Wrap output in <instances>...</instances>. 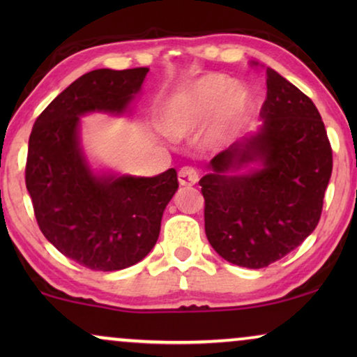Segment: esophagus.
Listing matches in <instances>:
<instances>
[{
    "label": "esophagus",
    "mask_w": 357,
    "mask_h": 357,
    "mask_svg": "<svg viewBox=\"0 0 357 357\" xmlns=\"http://www.w3.org/2000/svg\"><path fill=\"white\" fill-rule=\"evenodd\" d=\"M198 182V172L193 167H182L178 170V183L183 187H192Z\"/></svg>",
    "instance_id": "1"
}]
</instances>
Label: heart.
Returning a JSON list of instances; mask_svg holds the SVG:
<instances>
[{
	"label": "heart",
	"instance_id": "obj_1",
	"mask_svg": "<svg viewBox=\"0 0 357 357\" xmlns=\"http://www.w3.org/2000/svg\"><path fill=\"white\" fill-rule=\"evenodd\" d=\"M247 107L248 96L242 87H236L222 75H208L169 102L164 125L170 135L180 138L192 133L218 112L216 121L204 136V143L213 146L226 138L229 121L243 114Z\"/></svg>",
	"mask_w": 357,
	"mask_h": 357
}]
</instances>
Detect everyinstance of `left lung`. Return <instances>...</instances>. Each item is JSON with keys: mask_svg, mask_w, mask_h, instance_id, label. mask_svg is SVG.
<instances>
[{"mask_svg": "<svg viewBox=\"0 0 357 357\" xmlns=\"http://www.w3.org/2000/svg\"><path fill=\"white\" fill-rule=\"evenodd\" d=\"M260 116V131L214 155L199 180L209 243L224 260L253 270L281 260L314 232L333 169L315 104L271 68ZM250 162L261 167L235 174Z\"/></svg>", "mask_w": 357, "mask_h": 357, "instance_id": "8db88e82", "label": "left lung"}]
</instances>
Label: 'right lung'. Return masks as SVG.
Segmentation results:
<instances>
[{
    "label": "right lung",
    "instance_id": "right-lung-1",
    "mask_svg": "<svg viewBox=\"0 0 357 357\" xmlns=\"http://www.w3.org/2000/svg\"><path fill=\"white\" fill-rule=\"evenodd\" d=\"M149 68L94 70L66 87L33 123L26 187L47 241L79 265L116 271L143 260L178 188L175 169L155 177L96 175L79 146V116L125 114Z\"/></svg>",
    "mask_w": 357,
    "mask_h": 357
}]
</instances>
